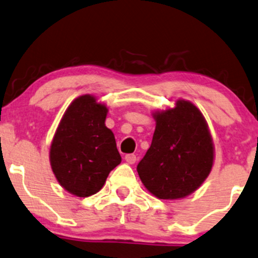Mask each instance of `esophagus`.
Here are the masks:
<instances>
[{"label":"esophagus","mask_w":258,"mask_h":258,"mask_svg":"<svg viewBox=\"0 0 258 258\" xmlns=\"http://www.w3.org/2000/svg\"><path fill=\"white\" fill-rule=\"evenodd\" d=\"M125 161L128 164H130V165H133V164H135V161H136V155L135 154H126L125 155Z\"/></svg>","instance_id":"obj_1"}]
</instances>
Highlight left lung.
Segmentation results:
<instances>
[{"mask_svg":"<svg viewBox=\"0 0 258 258\" xmlns=\"http://www.w3.org/2000/svg\"><path fill=\"white\" fill-rule=\"evenodd\" d=\"M152 145L138 165L146 189L161 200L183 199L201 186L214 163L208 124L197 107L179 99L155 111Z\"/></svg>","mask_w":258,"mask_h":258,"instance_id":"left-lung-1","label":"left lung"}]
</instances>
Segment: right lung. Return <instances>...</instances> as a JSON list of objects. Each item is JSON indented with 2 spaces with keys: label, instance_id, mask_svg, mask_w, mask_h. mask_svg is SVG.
Returning a JSON list of instances; mask_svg holds the SVG:
<instances>
[{
  "label": "right lung",
  "instance_id": "add662e5",
  "mask_svg": "<svg viewBox=\"0 0 258 258\" xmlns=\"http://www.w3.org/2000/svg\"><path fill=\"white\" fill-rule=\"evenodd\" d=\"M107 107L97 98H76L63 114L50 147V164L63 189L88 197L103 187L122 158L113 133L105 125Z\"/></svg>",
  "mask_w": 258,
  "mask_h": 258
}]
</instances>
